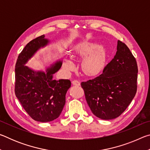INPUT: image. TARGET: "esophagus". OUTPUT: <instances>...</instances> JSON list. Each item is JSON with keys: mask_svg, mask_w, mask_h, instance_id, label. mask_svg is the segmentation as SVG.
<instances>
[{"mask_svg": "<svg viewBox=\"0 0 150 150\" xmlns=\"http://www.w3.org/2000/svg\"><path fill=\"white\" fill-rule=\"evenodd\" d=\"M72 84L73 85H77V86H79L80 85V83L79 81L78 80H73L72 81Z\"/></svg>", "mask_w": 150, "mask_h": 150, "instance_id": "34e87169", "label": "esophagus"}]
</instances>
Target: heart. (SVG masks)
<instances>
[{"label":"heart","instance_id":"heart-1","mask_svg":"<svg viewBox=\"0 0 150 150\" xmlns=\"http://www.w3.org/2000/svg\"><path fill=\"white\" fill-rule=\"evenodd\" d=\"M77 54L86 57L83 63L84 71L88 75H95L103 69L105 61V50L100 45L92 43H83L79 45L76 50ZM72 63H69L68 67H71Z\"/></svg>","mask_w":150,"mask_h":150}]
</instances>
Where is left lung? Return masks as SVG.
Wrapping results in <instances>:
<instances>
[{"label":"left lung","instance_id":"left-lung-1","mask_svg":"<svg viewBox=\"0 0 150 150\" xmlns=\"http://www.w3.org/2000/svg\"><path fill=\"white\" fill-rule=\"evenodd\" d=\"M138 65L128 46L118 41L117 52L100 75L81 82L88 106L103 120L120 116L137 91Z\"/></svg>","mask_w":150,"mask_h":150}]
</instances>
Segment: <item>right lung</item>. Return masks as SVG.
Returning a JSON list of instances; mask_svg holds the SVG:
<instances>
[{
    "label": "right lung",
    "mask_w": 150,
    "mask_h": 150,
    "mask_svg": "<svg viewBox=\"0 0 150 150\" xmlns=\"http://www.w3.org/2000/svg\"><path fill=\"white\" fill-rule=\"evenodd\" d=\"M44 37L42 35L30 41L18 57L15 65L14 92L33 120L47 122L59 117L62 112L71 81L52 79L53 74L62 67L61 62L48 69L46 74L35 72L24 65L39 48L47 44Z\"/></svg>",
    "instance_id": "right-lung-1"
}]
</instances>
